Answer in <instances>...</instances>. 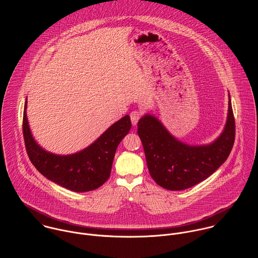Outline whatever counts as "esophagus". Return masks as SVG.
I'll list each match as a JSON object with an SVG mask.
<instances>
[{
	"label": "esophagus",
	"mask_w": 258,
	"mask_h": 258,
	"mask_svg": "<svg viewBox=\"0 0 258 258\" xmlns=\"http://www.w3.org/2000/svg\"><path fill=\"white\" fill-rule=\"evenodd\" d=\"M141 116H142V112L140 110H134L130 113V118H131L132 124H133L134 126L138 123V121H139V119L141 118Z\"/></svg>",
	"instance_id": "obj_1"
}]
</instances>
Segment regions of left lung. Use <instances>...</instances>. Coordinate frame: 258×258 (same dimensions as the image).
Returning <instances> with one entry per match:
<instances>
[{
    "instance_id": "1",
    "label": "left lung",
    "mask_w": 258,
    "mask_h": 258,
    "mask_svg": "<svg viewBox=\"0 0 258 258\" xmlns=\"http://www.w3.org/2000/svg\"><path fill=\"white\" fill-rule=\"evenodd\" d=\"M148 169L153 180L170 190H182L209 178L225 162L235 139V121L228 101L225 128L218 140L207 146H188L175 139L153 116L138 122Z\"/></svg>"
}]
</instances>
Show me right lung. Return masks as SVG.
Wrapping results in <instances>:
<instances>
[{
	"mask_svg": "<svg viewBox=\"0 0 258 258\" xmlns=\"http://www.w3.org/2000/svg\"><path fill=\"white\" fill-rule=\"evenodd\" d=\"M27 101L23 134L28 156L37 171L55 184L81 192L95 189L110 176L116 149L131 129L129 115L109 127L89 147L69 156H58L41 149L34 140L27 119Z\"/></svg>",
	"mask_w": 258,
	"mask_h": 258,
	"instance_id": "right-lung-1",
	"label": "right lung"
}]
</instances>
